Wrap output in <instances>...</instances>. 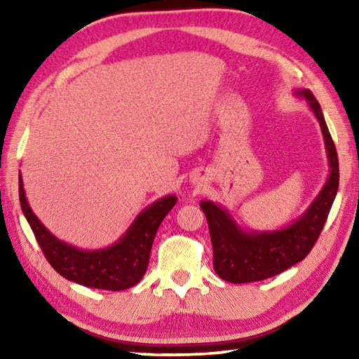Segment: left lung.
I'll use <instances>...</instances> for the list:
<instances>
[{"mask_svg": "<svg viewBox=\"0 0 359 359\" xmlns=\"http://www.w3.org/2000/svg\"><path fill=\"white\" fill-rule=\"evenodd\" d=\"M293 94L307 102L324 137L329 160V177L307 210L293 222L276 230H251L236 222L231 212L220 203L202 201L212 242V266L219 278L231 284L264 280L301 262L321 234L339 185L338 154L327 128L324 114L309 89H294Z\"/></svg>", "mask_w": 359, "mask_h": 359, "instance_id": "obj_1", "label": "left lung"}]
</instances>
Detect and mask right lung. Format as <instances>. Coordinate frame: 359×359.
<instances>
[{
  "mask_svg": "<svg viewBox=\"0 0 359 359\" xmlns=\"http://www.w3.org/2000/svg\"><path fill=\"white\" fill-rule=\"evenodd\" d=\"M18 188L22 215L27 219L38 245L41 247L53 270L80 285L111 292L131 288L142 280L148 270L151 247L158 226L177 202L174 194L160 197L137 215L125 234H121V238L112 245L85 250L58 239L35 216L26 199L21 172L18 175Z\"/></svg>",
  "mask_w": 359,
  "mask_h": 359,
  "instance_id": "add662e5",
  "label": "right lung"
}]
</instances>
